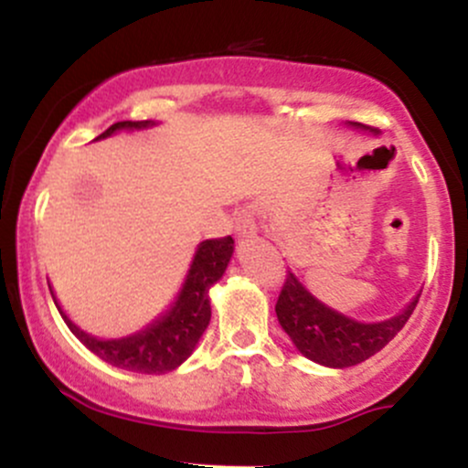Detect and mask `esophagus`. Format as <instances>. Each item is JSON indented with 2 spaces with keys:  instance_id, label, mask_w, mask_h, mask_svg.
I'll return each mask as SVG.
<instances>
[{
  "instance_id": "obj_1",
  "label": "esophagus",
  "mask_w": 468,
  "mask_h": 468,
  "mask_svg": "<svg viewBox=\"0 0 468 468\" xmlns=\"http://www.w3.org/2000/svg\"><path fill=\"white\" fill-rule=\"evenodd\" d=\"M235 233H238L239 239H250V238H255L257 233H260V229H257V222H255V218H252V213H249V211L239 213V218L235 219Z\"/></svg>"
}]
</instances>
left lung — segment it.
Segmentation results:
<instances>
[{
    "label": "left lung",
    "instance_id": "left-lung-1",
    "mask_svg": "<svg viewBox=\"0 0 468 468\" xmlns=\"http://www.w3.org/2000/svg\"><path fill=\"white\" fill-rule=\"evenodd\" d=\"M346 125L352 130L372 133V136L380 133L374 127L354 121H347ZM418 297L420 294H416L400 313L389 319L365 324V321L330 308L316 294L310 292L308 286L292 271H288L275 313L279 325L283 327L292 346L305 358L324 365V367L343 369L367 361L376 352L383 350L407 324L416 308Z\"/></svg>",
    "mask_w": 468,
    "mask_h": 468
}]
</instances>
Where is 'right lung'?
Instances as JSON below:
<instances>
[{"instance_id":"obj_1","label":"right lung","mask_w":468,"mask_h":468,"mask_svg":"<svg viewBox=\"0 0 468 468\" xmlns=\"http://www.w3.org/2000/svg\"><path fill=\"white\" fill-rule=\"evenodd\" d=\"M155 125H158L155 121H121L114 122L101 136H96L94 141H103V138L114 136L118 132H141ZM233 250L235 241L230 235L222 239L200 241L185 275V282H182L169 308L155 316L152 324L118 338H101L80 330L61 308L50 283L48 286H50L58 314L63 316L69 332L90 352H94L96 356L114 365V367L127 369V372L166 374L180 367L191 356L204 330L208 327V321H211V294L208 292L227 272Z\"/></svg>"}]
</instances>
